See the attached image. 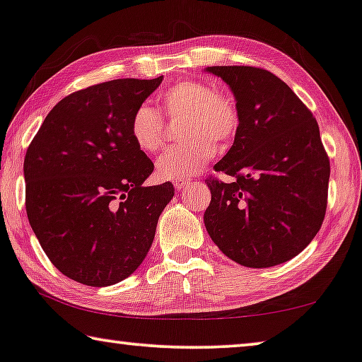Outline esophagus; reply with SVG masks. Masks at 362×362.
I'll list each match as a JSON object with an SVG mask.
<instances>
[{
    "instance_id": "34e87169",
    "label": "esophagus",
    "mask_w": 362,
    "mask_h": 362,
    "mask_svg": "<svg viewBox=\"0 0 362 362\" xmlns=\"http://www.w3.org/2000/svg\"><path fill=\"white\" fill-rule=\"evenodd\" d=\"M190 182H192L190 177H183V179H175L174 180V187L179 192H182V190H185L187 185H190Z\"/></svg>"
}]
</instances>
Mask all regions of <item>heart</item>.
<instances>
[{"label": "heart", "instance_id": "obj_1", "mask_svg": "<svg viewBox=\"0 0 362 362\" xmlns=\"http://www.w3.org/2000/svg\"><path fill=\"white\" fill-rule=\"evenodd\" d=\"M159 107L169 120H185L182 138L187 143L167 151L158 160L160 179H183L208 163L216 154V143L224 148L234 141L240 128V109L235 97L213 89L206 81L180 79L158 97ZM132 141L141 153L154 154L165 143L163 117L148 104L138 105L128 123Z\"/></svg>", "mask_w": 362, "mask_h": 362}]
</instances>
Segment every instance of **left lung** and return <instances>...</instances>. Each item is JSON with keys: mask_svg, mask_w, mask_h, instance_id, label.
<instances>
[{"mask_svg": "<svg viewBox=\"0 0 362 362\" xmlns=\"http://www.w3.org/2000/svg\"><path fill=\"white\" fill-rule=\"evenodd\" d=\"M230 86L240 128L208 177L204 226L219 250L250 268L298 255L322 228L330 159L319 123L284 81L257 66H209Z\"/></svg>", "mask_w": 362, "mask_h": 362, "instance_id": "8db88e82", "label": "left lung"}]
</instances>
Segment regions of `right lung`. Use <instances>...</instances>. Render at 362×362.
<instances>
[{
  "instance_id": "1",
  "label": "right lung",
  "mask_w": 362,
  "mask_h": 362,
  "mask_svg": "<svg viewBox=\"0 0 362 362\" xmlns=\"http://www.w3.org/2000/svg\"><path fill=\"white\" fill-rule=\"evenodd\" d=\"M160 81L113 79L66 95L27 148V218L50 262L74 281L102 288L128 278L174 197L170 182L143 185L154 164L128 133L133 110Z\"/></svg>"
}]
</instances>
